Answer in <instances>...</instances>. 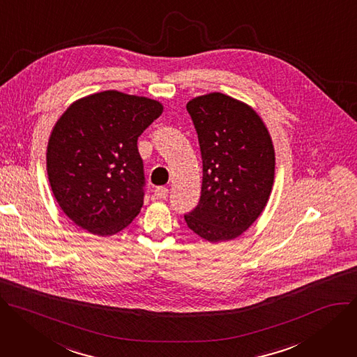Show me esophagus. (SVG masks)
Returning a JSON list of instances; mask_svg holds the SVG:
<instances>
[{
	"mask_svg": "<svg viewBox=\"0 0 357 357\" xmlns=\"http://www.w3.org/2000/svg\"><path fill=\"white\" fill-rule=\"evenodd\" d=\"M169 195V190L166 188V187H155V190H154V197L155 199H160V200H165L166 197Z\"/></svg>",
	"mask_w": 357,
	"mask_h": 357,
	"instance_id": "obj_1",
	"label": "esophagus"
}]
</instances>
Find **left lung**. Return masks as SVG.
I'll return each mask as SVG.
<instances>
[{
	"instance_id": "left-lung-1",
	"label": "left lung",
	"mask_w": 357,
	"mask_h": 357,
	"mask_svg": "<svg viewBox=\"0 0 357 357\" xmlns=\"http://www.w3.org/2000/svg\"><path fill=\"white\" fill-rule=\"evenodd\" d=\"M199 137L203 184L199 204L184 220L210 243L241 235L259 217L273 184L275 153L261 117L222 93L187 103Z\"/></svg>"
}]
</instances>
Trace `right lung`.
I'll use <instances>...</instances> for the list:
<instances>
[{
	"instance_id": "1",
	"label": "right lung",
	"mask_w": 357,
	"mask_h": 357,
	"mask_svg": "<svg viewBox=\"0 0 357 357\" xmlns=\"http://www.w3.org/2000/svg\"><path fill=\"white\" fill-rule=\"evenodd\" d=\"M162 112L155 100L105 91L61 116L47 169L56 202L76 225L107 236L140 213L146 178L137 139Z\"/></svg>"
}]
</instances>
